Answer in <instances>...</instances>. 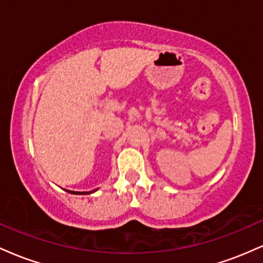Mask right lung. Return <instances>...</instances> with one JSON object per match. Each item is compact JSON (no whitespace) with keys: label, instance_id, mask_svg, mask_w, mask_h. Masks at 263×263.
Returning <instances> with one entry per match:
<instances>
[{"label":"right lung","instance_id":"add662e5","mask_svg":"<svg viewBox=\"0 0 263 263\" xmlns=\"http://www.w3.org/2000/svg\"><path fill=\"white\" fill-rule=\"evenodd\" d=\"M98 189L95 190H91V192H73V190H69V193H71V194H77V195H86V194H91V193L96 192Z\"/></svg>","mask_w":263,"mask_h":263}]
</instances>
